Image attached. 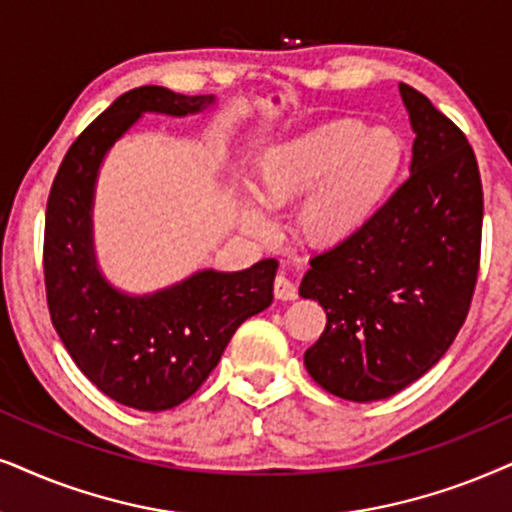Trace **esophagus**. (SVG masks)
<instances>
[{"mask_svg":"<svg viewBox=\"0 0 512 512\" xmlns=\"http://www.w3.org/2000/svg\"><path fill=\"white\" fill-rule=\"evenodd\" d=\"M274 295H276V300H283V302L295 300V297H297L295 283L290 281L286 274H278L276 281H274Z\"/></svg>","mask_w":512,"mask_h":512,"instance_id":"34e87169","label":"esophagus"}]
</instances>
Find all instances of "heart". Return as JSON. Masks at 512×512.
Wrapping results in <instances>:
<instances>
[{"label": "heart", "mask_w": 512, "mask_h": 512, "mask_svg": "<svg viewBox=\"0 0 512 512\" xmlns=\"http://www.w3.org/2000/svg\"><path fill=\"white\" fill-rule=\"evenodd\" d=\"M401 170V144L385 129L359 120H331L257 155L250 170V198H236L243 231L267 238V212L295 208V236L312 250H335L357 238L378 212Z\"/></svg>", "instance_id": "obj_1"}]
</instances>
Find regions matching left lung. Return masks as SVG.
Segmentation results:
<instances>
[{"mask_svg": "<svg viewBox=\"0 0 512 512\" xmlns=\"http://www.w3.org/2000/svg\"><path fill=\"white\" fill-rule=\"evenodd\" d=\"M411 177L357 238L314 255L300 295L326 312L304 366L349 401L387 399L425 375L461 331L480 267L482 181L465 134L409 84Z\"/></svg>", "mask_w": 512, "mask_h": 512, "instance_id": "1", "label": "left lung"}]
</instances>
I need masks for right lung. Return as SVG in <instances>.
I'll use <instances>...</instances> for the list:
<instances>
[{
    "mask_svg": "<svg viewBox=\"0 0 512 512\" xmlns=\"http://www.w3.org/2000/svg\"><path fill=\"white\" fill-rule=\"evenodd\" d=\"M215 101V94L165 87L122 94L68 148L49 193L44 281L51 323L77 368L106 397L139 411H167L189 399L236 328L274 300L276 260L243 271L198 269L144 295L115 288L96 260V181L115 141L146 113L186 118Z\"/></svg>",
    "mask_w": 512,
    "mask_h": 512,
    "instance_id": "1",
    "label": "right lung"
}]
</instances>
